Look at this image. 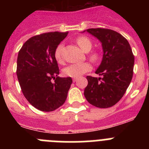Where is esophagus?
Listing matches in <instances>:
<instances>
[{
  "label": "esophagus",
  "mask_w": 149,
  "mask_h": 149,
  "mask_svg": "<svg viewBox=\"0 0 149 149\" xmlns=\"http://www.w3.org/2000/svg\"><path fill=\"white\" fill-rule=\"evenodd\" d=\"M77 77H73L72 81H73V82H76V81H77Z\"/></svg>",
  "instance_id": "obj_1"
}]
</instances>
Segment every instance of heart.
<instances>
[{
	"label": "heart",
	"instance_id": "b5f03b06",
	"mask_svg": "<svg viewBox=\"0 0 149 149\" xmlns=\"http://www.w3.org/2000/svg\"><path fill=\"white\" fill-rule=\"evenodd\" d=\"M75 42L84 52H89L93 48V42L86 36H78L75 39ZM63 44L60 43L58 45L56 46V49L54 51V57L59 63H63ZM89 59L93 62L97 61L98 59V54L96 52H92V53L89 54ZM91 68H92V67L89 63H74V64H71L66 68H64L63 73L65 76H68V77H78L79 76L82 75L84 73L90 71Z\"/></svg>",
	"mask_w": 149,
	"mask_h": 149
}]
</instances>
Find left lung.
<instances>
[{"label": "left lung", "mask_w": 149, "mask_h": 149, "mask_svg": "<svg viewBox=\"0 0 149 149\" xmlns=\"http://www.w3.org/2000/svg\"><path fill=\"white\" fill-rule=\"evenodd\" d=\"M86 31L102 43L104 54L95 72L102 77L87 76L84 95L93 106L107 108L119 101L131 84L134 56L127 39L116 31L106 28H90Z\"/></svg>", "instance_id": "8db88e82"}]
</instances>
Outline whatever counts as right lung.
Returning <instances> with one entry per match:
<instances>
[{"mask_svg":"<svg viewBox=\"0 0 149 149\" xmlns=\"http://www.w3.org/2000/svg\"><path fill=\"white\" fill-rule=\"evenodd\" d=\"M68 33L56 31L34 36L18 52L16 74L21 89L29 103L41 111L59 108L70 89L72 78L57 76L60 70L54 57L56 46Z\"/></svg>","mask_w":149,"mask_h":149,"instance_id":"obj_1","label":"right lung"}]
</instances>
